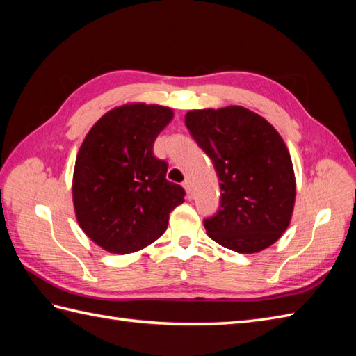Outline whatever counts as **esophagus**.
<instances>
[{
	"label": "esophagus",
	"mask_w": 356,
	"mask_h": 356,
	"mask_svg": "<svg viewBox=\"0 0 356 356\" xmlns=\"http://www.w3.org/2000/svg\"><path fill=\"white\" fill-rule=\"evenodd\" d=\"M184 188H185V191H186V197L188 199H193V186H191L190 180H185Z\"/></svg>",
	"instance_id": "34e87169"
}]
</instances>
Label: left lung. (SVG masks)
Returning a JSON list of instances; mask_svg holds the SVG:
<instances>
[{"label":"left lung","mask_w":356,"mask_h":356,"mask_svg":"<svg viewBox=\"0 0 356 356\" xmlns=\"http://www.w3.org/2000/svg\"><path fill=\"white\" fill-rule=\"evenodd\" d=\"M185 125L220 180V207L203 220L208 236L240 254L275 243L295 202L292 161L275 128L243 107L188 111Z\"/></svg>","instance_id":"left-lung-1"}]
</instances>
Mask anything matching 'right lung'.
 <instances>
[{"mask_svg":"<svg viewBox=\"0 0 356 356\" xmlns=\"http://www.w3.org/2000/svg\"><path fill=\"white\" fill-rule=\"evenodd\" d=\"M172 119L159 105L134 104L108 111L82 142L73 174L79 226L105 251L130 254L162 236L185 190L166 180L168 163L153 153Z\"/></svg>","mask_w":356,"mask_h":356,"instance_id":"add662e5","label":"right lung"}]
</instances>
